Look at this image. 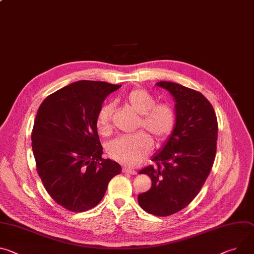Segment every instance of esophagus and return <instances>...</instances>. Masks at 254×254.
Wrapping results in <instances>:
<instances>
[{
  "mask_svg": "<svg viewBox=\"0 0 254 254\" xmlns=\"http://www.w3.org/2000/svg\"><path fill=\"white\" fill-rule=\"evenodd\" d=\"M123 172L124 173H127V174H130V175H135L136 174V171L135 170H131V169H128V168H123Z\"/></svg>",
  "mask_w": 254,
  "mask_h": 254,
  "instance_id": "1",
  "label": "esophagus"
}]
</instances>
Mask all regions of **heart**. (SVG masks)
I'll use <instances>...</instances> for the list:
<instances>
[{"mask_svg":"<svg viewBox=\"0 0 254 254\" xmlns=\"http://www.w3.org/2000/svg\"><path fill=\"white\" fill-rule=\"evenodd\" d=\"M127 104L137 114L140 121L137 128L147 129L157 143L165 142L173 132L177 114L174 107L170 104H156L155 97L144 89H133L126 97ZM113 104H104L97 112L96 127L101 134L107 135L111 132V118ZM153 148L152 137L139 131L131 135H123L114 139L107 145L108 155L118 162L133 167L139 165L150 154Z\"/></svg>","mask_w":254,"mask_h":254,"instance_id":"b5f03b06","label":"heart"}]
</instances>
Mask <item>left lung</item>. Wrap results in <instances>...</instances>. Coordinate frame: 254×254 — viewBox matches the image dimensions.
<instances>
[{
  "mask_svg": "<svg viewBox=\"0 0 254 254\" xmlns=\"http://www.w3.org/2000/svg\"><path fill=\"white\" fill-rule=\"evenodd\" d=\"M173 96L177 122L164 146L152 157L156 166L140 171L152 180L139 194L140 206L149 214L166 217L184 209L209 176L217 151L218 122L215 110L199 92L177 83H156Z\"/></svg>",
  "mask_w": 254,
  "mask_h": 254,
  "instance_id": "8db88e82",
  "label": "left lung"
}]
</instances>
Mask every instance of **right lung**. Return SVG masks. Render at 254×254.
<instances>
[{"label":"right lung","instance_id":"add662e5","mask_svg":"<svg viewBox=\"0 0 254 254\" xmlns=\"http://www.w3.org/2000/svg\"><path fill=\"white\" fill-rule=\"evenodd\" d=\"M122 85L81 80L40 104L31 134L37 173L57 203L84 212L103 198L121 165L103 159L96 115L104 99Z\"/></svg>","mask_w":254,"mask_h":254}]
</instances>
